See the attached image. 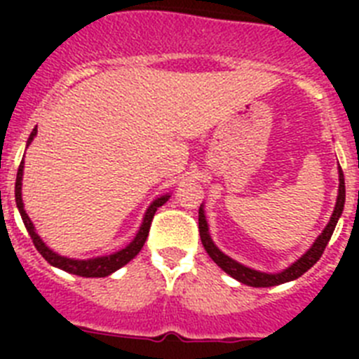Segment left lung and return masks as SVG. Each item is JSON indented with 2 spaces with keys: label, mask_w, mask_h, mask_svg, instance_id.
<instances>
[{
  "label": "left lung",
  "mask_w": 359,
  "mask_h": 359,
  "mask_svg": "<svg viewBox=\"0 0 359 359\" xmlns=\"http://www.w3.org/2000/svg\"><path fill=\"white\" fill-rule=\"evenodd\" d=\"M338 177H340V187H338V198H336V205L334 210H332L331 219H329L327 226L323 228V231L316 237V241L313 243L309 250L304 253L297 262L286 268L280 273H262V271H257V269L246 268V266L239 264L237 261L230 259L228 255H224L221 250L217 248L214 244L210 237V231H208V223L207 217H205V210H203V205L199 207V236H201V243L207 250V253L210 255L212 261L219 266V268L226 271L230 277H233L236 280L243 282L246 286H253V287H271V286H278V284H284V282L294 280V278L302 277L306 273L307 269H311L313 266L318 262V259L322 257L323 250L327 246L329 239H331L332 231H334L336 223H338V219H340L341 212H344V205H345V180H344V170L341 167H338Z\"/></svg>",
  "instance_id": "1"
}]
</instances>
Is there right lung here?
<instances>
[{
    "label": "right lung",
    "mask_w": 359,
    "mask_h": 359,
    "mask_svg": "<svg viewBox=\"0 0 359 359\" xmlns=\"http://www.w3.org/2000/svg\"><path fill=\"white\" fill-rule=\"evenodd\" d=\"M36 135H37V128L30 133V138H28L27 145H30V142L34 140V136ZM23 163L25 161H21V165H19L18 177H15V205H18L19 214H21L25 226H27V231L30 233L32 243H34L37 252H39L41 255L50 262V264L55 266V268L59 269H65V271H68V273L79 275V277H107V275H111L113 271H116V269H120L122 266L128 264L131 259H135V257L140 253V250L144 248L145 239H147L149 236V228H151V223H152V217H154L158 208H160L163 203H167V199L170 198L169 194H165L151 203V207L147 208V212H145L144 215L140 230H138L135 239H133L123 250H120V252L116 253H111V255H106V257H95V259H88V261H75V259H68V257H62L59 255V253L52 252V250L43 243V239L36 233V228H34L30 217H28V214L25 212L23 198H21V180H23V167H25Z\"/></svg>",
    "instance_id": "right-lung-1"
}]
</instances>
